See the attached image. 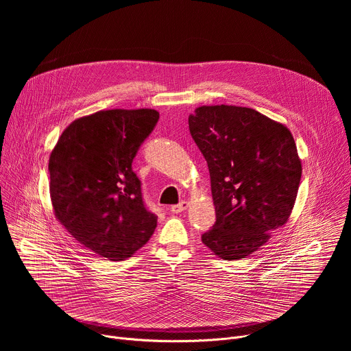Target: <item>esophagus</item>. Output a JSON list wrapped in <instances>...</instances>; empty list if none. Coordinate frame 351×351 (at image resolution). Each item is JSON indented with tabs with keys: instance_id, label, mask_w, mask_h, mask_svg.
Wrapping results in <instances>:
<instances>
[{
	"instance_id": "obj_1",
	"label": "esophagus",
	"mask_w": 351,
	"mask_h": 351,
	"mask_svg": "<svg viewBox=\"0 0 351 351\" xmlns=\"http://www.w3.org/2000/svg\"><path fill=\"white\" fill-rule=\"evenodd\" d=\"M187 207H189V203H187V202H184V199H183V202H180L179 204L172 206V207H171V211H172L173 214H179V213L184 211Z\"/></svg>"
}]
</instances>
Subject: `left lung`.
Returning <instances> with one entry per match:
<instances>
[{
  "instance_id": "left-lung-1",
  "label": "left lung",
  "mask_w": 351,
  "mask_h": 351,
  "mask_svg": "<svg viewBox=\"0 0 351 351\" xmlns=\"http://www.w3.org/2000/svg\"><path fill=\"white\" fill-rule=\"evenodd\" d=\"M189 129L208 164L217 213L202 240L222 260L245 258L294 207L302 161L293 134L253 108L223 104L195 108Z\"/></svg>"
}]
</instances>
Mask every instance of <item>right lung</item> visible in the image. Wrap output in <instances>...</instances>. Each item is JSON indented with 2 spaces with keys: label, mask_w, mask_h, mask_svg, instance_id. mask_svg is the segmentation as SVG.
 I'll list each match as a JSON object with an SVG mask.
<instances>
[{
  "label": "right lung",
  "mask_w": 351,
  "mask_h": 351,
  "mask_svg": "<svg viewBox=\"0 0 351 351\" xmlns=\"http://www.w3.org/2000/svg\"><path fill=\"white\" fill-rule=\"evenodd\" d=\"M156 110H106L75 119L49 156V197L61 225L94 254L122 261L157 228L132 169Z\"/></svg>",
  "instance_id": "add662e5"
}]
</instances>
